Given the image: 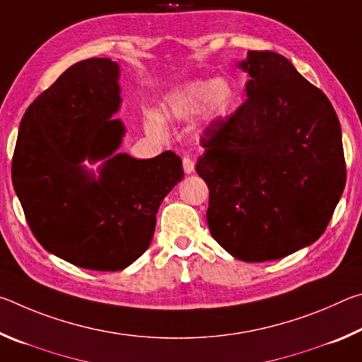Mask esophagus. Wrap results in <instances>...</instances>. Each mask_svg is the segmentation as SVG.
Instances as JSON below:
<instances>
[{
    "label": "esophagus",
    "instance_id": "obj_1",
    "mask_svg": "<svg viewBox=\"0 0 362 362\" xmlns=\"http://www.w3.org/2000/svg\"><path fill=\"white\" fill-rule=\"evenodd\" d=\"M183 170H185V174H192L194 170V161L192 158L185 156L183 158Z\"/></svg>",
    "mask_w": 362,
    "mask_h": 362
}]
</instances>
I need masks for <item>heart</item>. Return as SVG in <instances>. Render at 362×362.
<instances>
[{
	"label": "heart",
	"instance_id": "b5f03b06",
	"mask_svg": "<svg viewBox=\"0 0 362 362\" xmlns=\"http://www.w3.org/2000/svg\"><path fill=\"white\" fill-rule=\"evenodd\" d=\"M235 97L236 90L228 79H196L180 86L168 95L161 107V116L166 121L183 122L203 110L198 122V132L203 134L228 113ZM145 129L155 137H166L163 121L153 113L145 116Z\"/></svg>",
	"mask_w": 362,
	"mask_h": 362
}]
</instances>
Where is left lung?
Here are the masks:
<instances>
[{
    "instance_id": "8db88e82",
    "label": "left lung",
    "mask_w": 362,
    "mask_h": 362,
    "mask_svg": "<svg viewBox=\"0 0 362 362\" xmlns=\"http://www.w3.org/2000/svg\"><path fill=\"white\" fill-rule=\"evenodd\" d=\"M247 99L207 129L196 173L209 187L214 240L243 262L276 260L310 246L332 218L346 182L332 103L273 51L236 64Z\"/></svg>"
}]
</instances>
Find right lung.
I'll return each instance as SVG.
<instances>
[{"mask_svg": "<svg viewBox=\"0 0 362 362\" xmlns=\"http://www.w3.org/2000/svg\"><path fill=\"white\" fill-rule=\"evenodd\" d=\"M119 65H71L23 115L12 185L30 230L47 252L97 272H119L148 249L156 214L183 179L182 159L118 153L126 129ZM102 160L97 173L82 163Z\"/></svg>", "mask_w": 362, "mask_h": 362, "instance_id": "right-lung-1", "label": "right lung"}]
</instances>
